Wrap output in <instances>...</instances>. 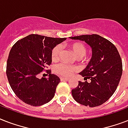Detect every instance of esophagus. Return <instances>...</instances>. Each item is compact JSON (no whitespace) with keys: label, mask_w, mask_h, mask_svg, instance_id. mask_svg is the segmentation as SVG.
<instances>
[{"label":"esophagus","mask_w":128,"mask_h":128,"mask_svg":"<svg viewBox=\"0 0 128 128\" xmlns=\"http://www.w3.org/2000/svg\"><path fill=\"white\" fill-rule=\"evenodd\" d=\"M70 80L69 78H60V80L61 81H68V80Z\"/></svg>","instance_id":"1"}]
</instances>
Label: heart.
I'll return each mask as SVG.
<instances>
[{"label": "heart", "mask_w": 128, "mask_h": 128, "mask_svg": "<svg viewBox=\"0 0 128 128\" xmlns=\"http://www.w3.org/2000/svg\"><path fill=\"white\" fill-rule=\"evenodd\" d=\"M68 47L72 50L73 54L76 58L80 59L84 57L86 55L87 49L84 44L81 42H74L70 44ZM61 52V46L57 45L53 48L51 51V58L52 60H56L58 58L59 54ZM54 71L56 74L64 77H69L72 75L74 72L76 71V68L74 66H68L64 64H57L55 68Z\"/></svg>", "instance_id": "heart-1"}]
</instances>
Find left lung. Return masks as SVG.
Wrapping results in <instances>:
<instances>
[{"label":"left lung","instance_id":"8db88e82","mask_svg":"<svg viewBox=\"0 0 128 128\" xmlns=\"http://www.w3.org/2000/svg\"><path fill=\"white\" fill-rule=\"evenodd\" d=\"M84 41L92 48L90 61L79 74L84 80L72 90L78 103L90 107L102 105L115 92L122 74V62L117 48L111 42L98 34L70 37Z\"/></svg>","mask_w":128,"mask_h":128}]
</instances>
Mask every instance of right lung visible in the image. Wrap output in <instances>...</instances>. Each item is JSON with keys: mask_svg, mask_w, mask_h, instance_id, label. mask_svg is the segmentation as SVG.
<instances>
[{"mask_svg": "<svg viewBox=\"0 0 128 128\" xmlns=\"http://www.w3.org/2000/svg\"><path fill=\"white\" fill-rule=\"evenodd\" d=\"M66 38L30 34L19 40L11 48L6 76L11 88L24 103L39 106L54 98L60 78L48 70V78L38 75L52 62L51 51Z\"/></svg>", "mask_w": 128, "mask_h": 128, "instance_id": "obj_1", "label": "right lung"}]
</instances>
